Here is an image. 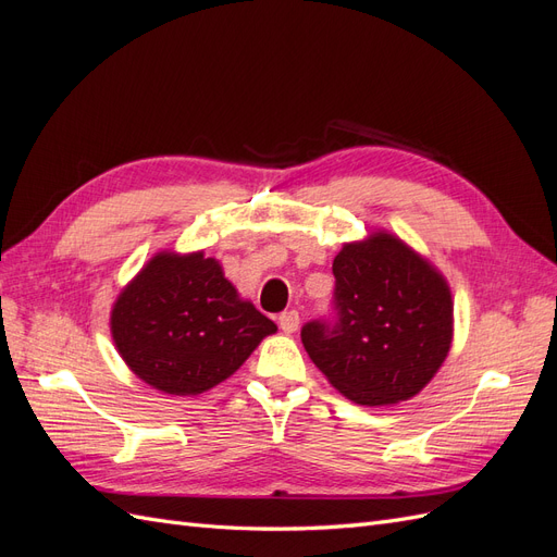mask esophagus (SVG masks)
<instances>
[{
  "instance_id": "obj_1",
  "label": "esophagus",
  "mask_w": 557,
  "mask_h": 557,
  "mask_svg": "<svg viewBox=\"0 0 557 557\" xmlns=\"http://www.w3.org/2000/svg\"><path fill=\"white\" fill-rule=\"evenodd\" d=\"M278 327L285 332V334H293L297 327H299V313L297 311H283L278 315Z\"/></svg>"
}]
</instances>
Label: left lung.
<instances>
[{"label": "left lung", "instance_id": "1", "mask_svg": "<svg viewBox=\"0 0 557 557\" xmlns=\"http://www.w3.org/2000/svg\"><path fill=\"white\" fill-rule=\"evenodd\" d=\"M339 320L301 327L313 364L350 401L416 397L453 346V295L425 256L387 230L346 242L332 262Z\"/></svg>", "mask_w": 557, "mask_h": 557}]
</instances>
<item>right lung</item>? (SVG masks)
I'll return each mask as SVG.
<instances>
[{
  "instance_id": "1",
  "label": "right lung",
  "mask_w": 557,
  "mask_h": 557,
  "mask_svg": "<svg viewBox=\"0 0 557 557\" xmlns=\"http://www.w3.org/2000/svg\"><path fill=\"white\" fill-rule=\"evenodd\" d=\"M117 356L144 383L195 397L230 379L278 327L205 250H158L111 307Z\"/></svg>"
}]
</instances>
